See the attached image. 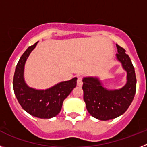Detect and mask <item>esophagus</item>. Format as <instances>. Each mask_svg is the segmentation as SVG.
<instances>
[{"label":"esophagus","instance_id":"1","mask_svg":"<svg viewBox=\"0 0 147 147\" xmlns=\"http://www.w3.org/2000/svg\"><path fill=\"white\" fill-rule=\"evenodd\" d=\"M76 84H77V86H79V87L82 86L83 82H82V78L81 76H79V77H78L77 82H76Z\"/></svg>","mask_w":147,"mask_h":147}]
</instances>
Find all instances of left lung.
<instances>
[{
    "instance_id": "8db88e82",
    "label": "left lung",
    "mask_w": 147,
    "mask_h": 147,
    "mask_svg": "<svg viewBox=\"0 0 147 147\" xmlns=\"http://www.w3.org/2000/svg\"><path fill=\"white\" fill-rule=\"evenodd\" d=\"M116 57L127 73V82L121 89H105L97 78L83 79L84 101L88 113L97 119L107 121L117 118L127 111L136 91V76L130 58L125 49L116 44Z\"/></svg>"
}]
</instances>
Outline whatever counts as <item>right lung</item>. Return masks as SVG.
I'll list each match as a JSON object with an SVG mask.
<instances>
[{
	"mask_svg": "<svg viewBox=\"0 0 147 147\" xmlns=\"http://www.w3.org/2000/svg\"><path fill=\"white\" fill-rule=\"evenodd\" d=\"M37 42L29 46L18 61L13 78V88L15 96L23 110L35 117L50 119L60 112L63 101L76 86L77 78L58 83L45 90H35L27 86L23 79L24 65Z\"/></svg>",
	"mask_w": 147,
	"mask_h": 147,
	"instance_id": "right-lung-1",
	"label": "right lung"
}]
</instances>
